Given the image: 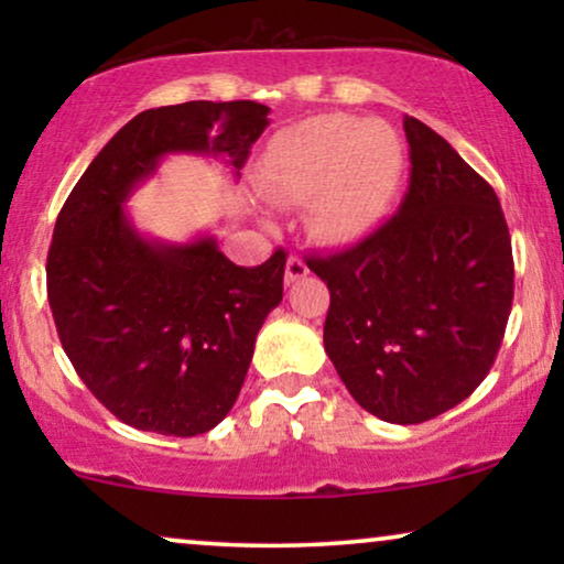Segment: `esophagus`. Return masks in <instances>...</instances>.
Instances as JSON below:
<instances>
[{
	"instance_id": "obj_1",
	"label": "esophagus",
	"mask_w": 564,
	"mask_h": 564,
	"mask_svg": "<svg viewBox=\"0 0 564 564\" xmlns=\"http://www.w3.org/2000/svg\"><path fill=\"white\" fill-rule=\"evenodd\" d=\"M305 274H307L305 261L297 259V257H290L288 259V267H284V284H292V282L303 280Z\"/></svg>"
}]
</instances>
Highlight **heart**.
<instances>
[{
  "instance_id": "obj_1",
  "label": "heart",
  "mask_w": 564,
  "mask_h": 564,
  "mask_svg": "<svg viewBox=\"0 0 564 564\" xmlns=\"http://www.w3.org/2000/svg\"><path fill=\"white\" fill-rule=\"evenodd\" d=\"M403 169V143L390 126L321 115L276 138L264 192L276 205L313 203V234L326 243H354L390 213Z\"/></svg>"
}]
</instances>
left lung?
Instances as JSON below:
<instances>
[{
    "label": "left lung",
    "mask_w": 564,
    "mask_h": 564,
    "mask_svg": "<svg viewBox=\"0 0 564 564\" xmlns=\"http://www.w3.org/2000/svg\"><path fill=\"white\" fill-rule=\"evenodd\" d=\"M411 184L351 249L311 257L328 284L323 346L351 398L388 423L449 411L490 372L513 303L496 192L442 135L403 120Z\"/></svg>",
    "instance_id": "1"
}]
</instances>
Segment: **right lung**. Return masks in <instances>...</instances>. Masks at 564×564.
Segmentation results:
<instances>
[{
  "instance_id": "obj_1",
  "label": "right lung",
  "mask_w": 564,
  "mask_h": 564,
  "mask_svg": "<svg viewBox=\"0 0 564 564\" xmlns=\"http://www.w3.org/2000/svg\"><path fill=\"white\" fill-rule=\"evenodd\" d=\"M269 107L184 102L135 115L61 207L48 303L66 357L128 426L197 436L234 408L264 318L282 303L288 253L236 267L215 236L166 243L138 234L126 205L169 153H205L241 174Z\"/></svg>"
}]
</instances>
